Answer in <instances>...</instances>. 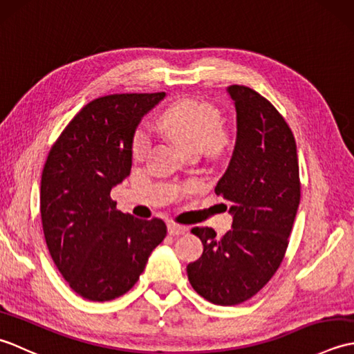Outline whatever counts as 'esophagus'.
<instances>
[{"instance_id":"obj_1","label":"esophagus","mask_w":354,"mask_h":354,"mask_svg":"<svg viewBox=\"0 0 354 354\" xmlns=\"http://www.w3.org/2000/svg\"><path fill=\"white\" fill-rule=\"evenodd\" d=\"M167 230H169V234L170 236H181V234H184V232H187V228L185 225H179V223H169L167 225Z\"/></svg>"}]
</instances>
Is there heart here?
Segmentation results:
<instances>
[{
  "label": "heart",
  "mask_w": 354,
  "mask_h": 354,
  "mask_svg": "<svg viewBox=\"0 0 354 354\" xmlns=\"http://www.w3.org/2000/svg\"><path fill=\"white\" fill-rule=\"evenodd\" d=\"M158 124L192 152L202 149L209 156H221L230 146L228 135L221 129L222 117L219 111L204 102L178 100L162 112ZM149 147V135L142 131L135 132L131 147L133 160H142Z\"/></svg>",
  "instance_id": "heart-1"
}]
</instances>
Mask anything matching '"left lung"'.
<instances>
[{
  "mask_svg": "<svg viewBox=\"0 0 354 354\" xmlns=\"http://www.w3.org/2000/svg\"><path fill=\"white\" fill-rule=\"evenodd\" d=\"M237 114V138L214 193L231 202L232 228L222 237L196 227L204 252L187 266L201 297L236 306L254 297L281 265L299 205L297 145L274 104L243 85L227 88Z\"/></svg>",
  "mask_w": 354,
  "mask_h": 354,
  "instance_id": "8db88e82",
  "label": "left lung"
}]
</instances>
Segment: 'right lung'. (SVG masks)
Instances as JSON below:
<instances>
[{
	"label": "right lung",
	"instance_id": "add662e5",
	"mask_svg": "<svg viewBox=\"0 0 354 354\" xmlns=\"http://www.w3.org/2000/svg\"><path fill=\"white\" fill-rule=\"evenodd\" d=\"M165 93L111 94L82 108L59 135L41 179V217L53 261L89 301L122 297L138 281L167 227L117 209L112 187L132 167V138Z\"/></svg>",
	"mask_w": 354,
	"mask_h": 354
}]
</instances>
